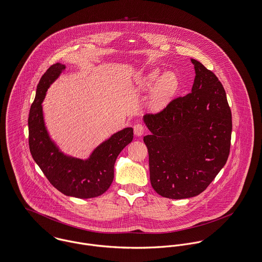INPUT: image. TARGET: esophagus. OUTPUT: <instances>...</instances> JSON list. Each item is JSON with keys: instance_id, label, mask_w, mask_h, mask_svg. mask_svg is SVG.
Instances as JSON below:
<instances>
[{"instance_id": "1", "label": "esophagus", "mask_w": 262, "mask_h": 262, "mask_svg": "<svg viewBox=\"0 0 262 262\" xmlns=\"http://www.w3.org/2000/svg\"><path fill=\"white\" fill-rule=\"evenodd\" d=\"M144 129H145V127H144V125H143V124H141V123H136V124L134 125V132H135V135H136V136H138V137H141V136L143 135Z\"/></svg>"}]
</instances>
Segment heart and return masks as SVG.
Instances as JSON below:
<instances>
[{
	"label": "heart",
	"mask_w": 262,
	"mask_h": 262,
	"mask_svg": "<svg viewBox=\"0 0 262 262\" xmlns=\"http://www.w3.org/2000/svg\"><path fill=\"white\" fill-rule=\"evenodd\" d=\"M160 74L159 70H154L143 79L144 88H150L157 82L150 98V104L154 107H159L168 101L179 86V81L174 74L165 73L161 77Z\"/></svg>",
	"instance_id": "heart-1"
}]
</instances>
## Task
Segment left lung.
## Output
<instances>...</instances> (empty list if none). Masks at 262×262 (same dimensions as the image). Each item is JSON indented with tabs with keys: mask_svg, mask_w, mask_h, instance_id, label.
Masks as SVG:
<instances>
[{
	"mask_svg": "<svg viewBox=\"0 0 262 262\" xmlns=\"http://www.w3.org/2000/svg\"><path fill=\"white\" fill-rule=\"evenodd\" d=\"M195 78L191 93L146 114L152 188L163 198L199 195L224 166L230 150L232 120L226 94L217 77L191 59Z\"/></svg>",
	"mask_w": 262,
	"mask_h": 262,
	"instance_id": "8db88e82",
	"label": "left lung"
}]
</instances>
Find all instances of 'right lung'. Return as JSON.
I'll use <instances>...</instances> for the list:
<instances>
[{"mask_svg": "<svg viewBox=\"0 0 262 262\" xmlns=\"http://www.w3.org/2000/svg\"><path fill=\"white\" fill-rule=\"evenodd\" d=\"M64 70V64L59 62L51 66L38 83L28 119L30 151L48 181L61 193L78 199L97 198L105 192L114 181L115 162L133 141L134 129L126 127L112 136L95 149L88 161L63 156L48 136L41 102L50 84Z\"/></svg>", "mask_w": 262, "mask_h": 262, "instance_id": "add662e5", "label": "right lung"}]
</instances>
